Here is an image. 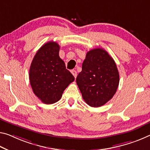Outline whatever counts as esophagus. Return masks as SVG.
I'll use <instances>...</instances> for the list:
<instances>
[{
  "instance_id": "34e87169",
  "label": "esophagus",
  "mask_w": 150,
  "mask_h": 150,
  "mask_svg": "<svg viewBox=\"0 0 150 150\" xmlns=\"http://www.w3.org/2000/svg\"><path fill=\"white\" fill-rule=\"evenodd\" d=\"M71 73H72V74H73V76H74L75 78L77 77V71H76L75 70H72V71H71Z\"/></svg>"
}]
</instances>
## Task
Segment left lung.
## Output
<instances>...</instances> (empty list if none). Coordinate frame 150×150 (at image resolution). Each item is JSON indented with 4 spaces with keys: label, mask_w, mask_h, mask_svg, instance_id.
I'll list each match as a JSON object with an SVG mask.
<instances>
[{
    "label": "left lung",
    "mask_w": 150,
    "mask_h": 150,
    "mask_svg": "<svg viewBox=\"0 0 150 150\" xmlns=\"http://www.w3.org/2000/svg\"><path fill=\"white\" fill-rule=\"evenodd\" d=\"M76 82L87 104L98 108L115 95L120 75L113 58L104 49L97 48L87 53Z\"/></svg>",
    "instance_id": "obj_1"
}]
</instances>
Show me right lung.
Returning <instances> with one entry per match:
<instances>
[{
	"mask_svg": "<svg viewBox=\"0 0 150 150\" xmlns=\"http://www.w3.org/2000/svg\"><path fill=\"white\" fill-rule=\"evenodd\" d=\"M60 47L49 41L40 48L33 58L29 70V80L33 91L45 104L57 102L75 77L66 69L59 57Z\"/></svg>",
	"mask_w": 150,
	"mask_h": 150,
	"instance_id": "obj_1",
	"label": "right lung"
}]
</instances>
